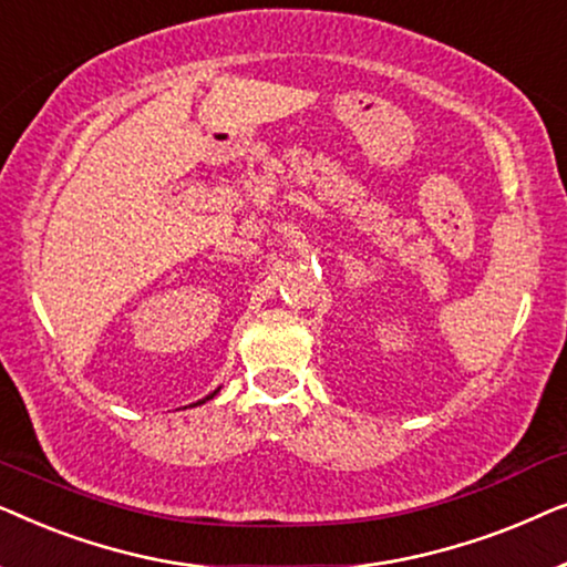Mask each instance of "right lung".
<instances>
[{"instance_id":"add662e5","label":"right lung","mask_w":567,"mask_h":567,"mask_svg":"<svg viewBox=\"0 0 567 567\" xmlns=\"http://www.w3.org/2000/svg\"><path fill=\"white\" fill-rule=\"evenodd\" d=\"M214 394H216V392H214ZM214 394H208V398H206V400H212V398H214ZM206 400H200V402H206ZM200 402H196V405H200Z\"/></svg>"}]
</instances>
